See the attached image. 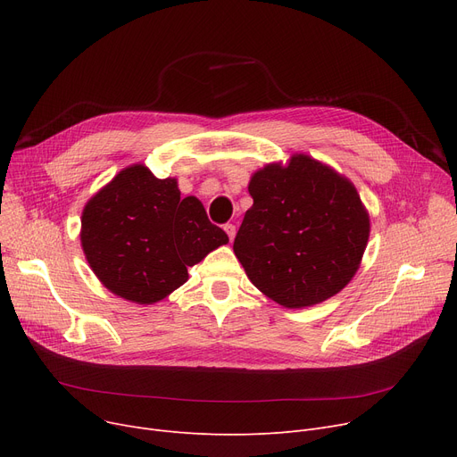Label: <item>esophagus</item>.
<instances>
[{
  "label": "esophagus",
  "mask_w": 457,
  "mask_h": 457,
  "mask_svg": "<svg viewBox=\"0 0 457 457\" xmlns=\"http://www.w3.org/2000/svg\"><path fill=\"white\" fill-rule=\"evenodd\" d=\"M224 231L228 233L229 241H233V238H235V231H237V229H235V226H233V224H226V226H224Z\"/></svg>",
  "instance_id": "1"
}]
</instances>
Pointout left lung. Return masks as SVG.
Listing matches in <instances>:
<instances>
[{"label":"left lung","instance_id":"8db88e82","mask_svg":"<svg viewBox=\"0 0 457 457\" xmlns=\"http://www.w3.org/2000/svg\"><path fill=\"white\" fill-rule=\"evenodd\" d=\"M253 205L233 252L257 289L283 307L320 303L355 276L370 219L350 179L295 154L270 162L248 185Z\"/></svg>","mask_w":457,"mask_h":457}]
</instances>
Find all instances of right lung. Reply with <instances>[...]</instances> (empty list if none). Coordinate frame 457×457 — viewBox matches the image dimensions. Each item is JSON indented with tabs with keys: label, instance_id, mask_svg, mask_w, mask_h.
<instances>
[{
	"label": "right lung",
	"instance_id": "add662e5",
	"mask_svg": "<svg viewBox=\"0 0 457 457\" xmlns=\"http://www.w3.org/2000/svg\"><path fill=\"white\" fill-rule=\"evenodd\" d=\"M228 243L196 196L181 198L176 178L159 179L144 164L118 172L81 216L92 272L112 295L140 305L166 298L188 279V267Z\"/></svg>",
	"mask_w": 457,
	"mask_h": 457
}]
</instances>
